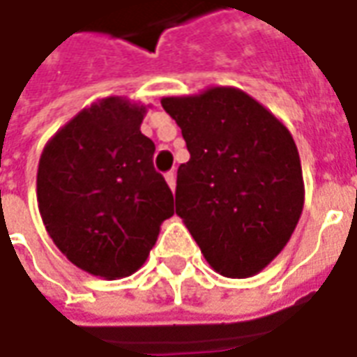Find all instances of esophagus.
<instances>
[{"label":"esophagus","mask_w":357,"mask_h":357,"mask_svg":"<svg viewBox=\"0 0 357 357\" xmlns=\"http://www.w3.org/2000/svg\"><path fill=\"white\" fill-rule=\"evenodd\" d=\"M166 181H168V185H170V189L174 191V189H176V172H168V174H166Z\"/></svg>","instance_id":"1"}]
</instances>
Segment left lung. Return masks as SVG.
Returning a JSON list of instances; mask_svg holds the SVG:
<instances>
[{
    "label": "left lung",
    "instance_id": "left-lung-1",
    "mask_svg": "<svg viewBox=\"0 0 357 357\" xmlns=\"http://www.w3.org/2000/svg\"><path fill=\"white\" fill-rule=\"evenodd\" d=\"M191 158L178 168L176 214L206 263L228 278L261 273L303 211L298 146L282 121L239 89L162 98Z\"/></svg>",
    "mask_w": 357,
    "mask_h": 357
}]
</instances>
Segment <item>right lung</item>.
<instances>
[{
    "label": "right lung",
    "instance_id": "obj_1",
    "mask_svg": "<svg viewBox=\"0 0 357 357\" xmlns=\"http://www.w3.org/2000/svg\"><path fill=\"white\" fill-rule=\"evenodd\" d=\"M146 108L109 96L81 109L44 146L36 176L42 222L63 255L116 280L139 271L174 214L141 133Z\"/></svg>",
    "mask_w": 357,
    "mask_h": 357
}]
</instances>
